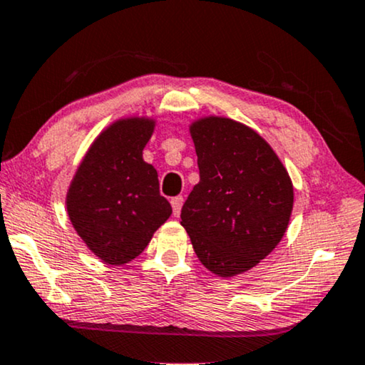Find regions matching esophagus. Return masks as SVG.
I'll list each match as a JSON object with an SVG mask.
<instances>
[{
  "label": "esophagus",
  "instance_id": "34e87169",
  "mask_svg": "<svg viewBox=\"0 0 365 365\" xmlns=\"http://www.w3.org/2000/svg\"><path fill=\"white\" fill-rule=\"evenodd\" d=\"M182 202H184L182 196H176V197H173V200H171L173 215L174 216H179V212H181V207H182Z\"/></svg>",
  "mask_w": 365,
  "mask_h": 365
}]
</instances>
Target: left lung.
I'll return each mask as SVG.
<instances>
[{
  "label": "left lung",
  "instance_id": "8db88e82",
  "mask_svg": "<svg viewBox=\"0 0 365 365\" xmlns=\"http://www.w3.org/2000/svg\"><path fill=\"white\" fill-rule=\"evenodd\" d=\"M200 182L181 210V225L200 262L217 277L248 272L280 243L290 223L293 184L272 145L228 117L189 125Z\"/></svg>",
  "mask_w": 365,
  "mask_h": 365
}]
</instances>
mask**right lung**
Masks as SVG:
<instances>
[{
  "label": "right lung",
  "instance_id": "1",
  "mask_svg": "<svg viewBox=\"0 0 365 365\" xmlns=\"http://www.w3.org/2000/svg\"><path fill=\"white\" fill-rule=\"evenodd\" d=\"M155 119L122 117L92 142L67 191L70 223L108 264L139 257L173 207L159 192L158 171L142 158Z\"/></svg>",
  "mask_w": 365,
  "mask_h": 365
}]
</instances>
